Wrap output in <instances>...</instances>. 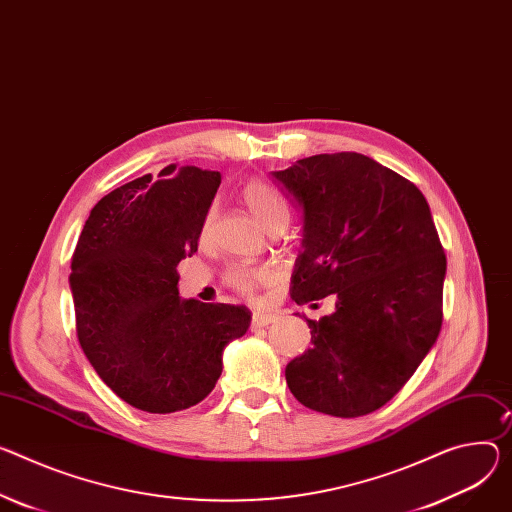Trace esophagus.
<instances>
[{
    "instance_id": "obj_1",
    "label": "esophagus",
    "mask_w": 512,
    "mask_h": 512,
    "mask_svg": "<svg viewBox=\"0 0 512 512\" xmlns=\"http://www.w3.org/2000/svg\"><path fill=\"white\" fill-rule=\"evenodd\" d=\"M271 322H275V314H263V312H255L251 318V331L269 327Z\"/></svg>"
}]
</instances>
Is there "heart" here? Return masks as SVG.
<instances>
[{
  "label": "heart",
  "mask_w": 512,
  "mask_h": 512,
  "mask_svg": "<svg viewBox=\"0 0 512 512\" xmlns=\"http://www.w3.org/2000/svg\"><path fill=\"white\" fill-rule=\"evenodd\" d=\"M241 200L251 214L269 230H282L290 218L286 198L277 192L271 183L263 179H251L243 185ZM216 208H208L202 220V237H208L214 226ZM224 286L243 298H255L257 292L275 280V269L271 265H230L224 275Z\"/></svg>",
  "instance_id": "heart-1"
}]
</instances>
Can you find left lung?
Returning a JSON list of instances; mask_svg holds the SVG:
<instances>
[{"label": "left lung", "mask_w": 512, "mask_h": 512, "mask_svg": "<svg viewBox=\"0 0 512 512\" xmlns=\"http://www.w3.org/2000/svg\"><path fill=\"white\" fill-rule=\"evenodd\" d=\"M273 177L304 212L292 300L337 296L331 316L306 318L312 349L288 363L290 392L331 416L374 412L441 331L447 259L429 204L412 181L359 153L306 157Z\"/></svg>", "instance_id": "8db88e82"}]
</instances>
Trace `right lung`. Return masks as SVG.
<instances>
[{"instance_id": "right-lung-1", "label": "right lung", "mask_w": 512, "mask_h": 512, "mask_svg": "<svg viewBox=\"0 0 512 512\" xmlns=\"http://www.w3.org/2000/svg\"><path fill=\"white\" fill-rule=\"evenodd\" d=\"M218 185V171L177 165L128 181L94 206L73 251L79 345L138 410L202 402L222 374L224 347L249 329L245 306L181 300L177 290V265L198 251Z\"/></svg>"}]
</instances>
